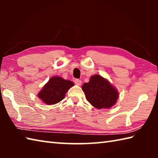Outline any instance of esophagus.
<instances>
[{"label": "esophagus", "instance_id": "1", "mask_svg": "<svg viewBox=\"0 0 158 158\" xmlns=\"http://www.w3.org/2000/svg\"><path fill=\"white\" fill-rule=\"evenodd\" d=\"M74 83H75V84L78 85H81V81L80 79H75L74 80Z\"/></svg>", "mask_w": 158, "mask_h": 158}]
</instances>
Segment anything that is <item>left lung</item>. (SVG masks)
Masks as SVG:
<instances>
[{"mask_svg":"<svg viewBox=\"0 0 158 158\" xmlns=\"http://www.w3.org/2000/svg\"><path fill=\"white\" fill-rule=\"evenodd\" d=\"M86 100L97 109L110 108L118 98V90L107 80L98 74L90 77L89 82L82 85Z\"/></svg>","mask_w":158,"mask_h":158,"instance_id":"8db88e82","label":"left lung"}]
</instances>
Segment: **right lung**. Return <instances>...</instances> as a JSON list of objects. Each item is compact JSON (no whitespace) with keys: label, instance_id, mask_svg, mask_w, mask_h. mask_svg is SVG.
Here are the masks:
<instances>
[{"label":"right lung","instance_id":"right-lung-1","mask_svg":"<svg viewBox=\"0 0 158 158\" xmlns=\"http://www.w3.org/2000/svg\"><path fill=\"white\" fill-rule=\"evenodd\" d=\"M73 85L71 81L60 77H53L44 85L38 93V97L47 105H54L63 100L67 91Z\"/></svg>","mask_w":158,"mask_h":158}]
</instances>
